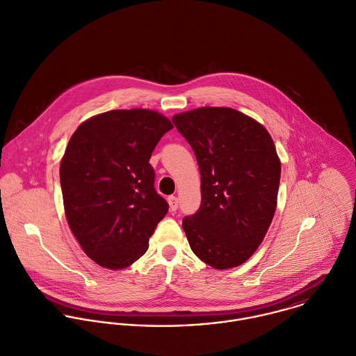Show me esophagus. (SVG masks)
<instances>
[{"instance_id": "34e87169", "label": "esophagus", "mask_w": 356, "mask_h": 356, "mask_svg": "<svg viewBox=\"0 0 356 356\" xmlns=\"http://www.w3.org/2000/svg\"><path fill=\"white\" fill-rule=\"evenodd\" d=\"M168 204H170V210L175 211L178 209V199L175 196H170L168 197Z\"/></svg>"}]
</instances>
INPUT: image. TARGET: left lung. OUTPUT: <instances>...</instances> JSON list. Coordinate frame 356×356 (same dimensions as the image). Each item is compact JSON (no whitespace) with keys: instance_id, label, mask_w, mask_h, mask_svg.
Segmentation results:
<instances>
[{"instance_id":"obj_1","label":"left lung","mask_w":356,"mask_h":356,"mask_svg":"<svg viewBox=\"0 0 356 356\" xmlns=\"http://www.w3.org/2000/svg\"><path fill=\"white\" fill-rule=\"evenodd\" d=\"M192 146L202 204L184 218L192 251L216 269L244 264L273 220L280 159L266 128L231 108L204 106L172 118Z\"/></svg>"}]
</instances>
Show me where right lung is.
Segmentation results:
<instances>
[{
    "mask_svg": "<svg viewBox=\"0 0 356 356\" xmlns=\"http://www.w3.org/2000/svg\"><path fill=\"white\" fill-rule=\"evenodd\" d=\"M172 122L156 111L119 109L86 120L60 161V186L70 231L102 268L132 265L168 213L154 191L149 164Z\"/></svg>",
    "mask_w": 356,
    "mask_h": 356,
    "instance_id": "obj_1",
    "label": "right lung"
}]
</instances>
